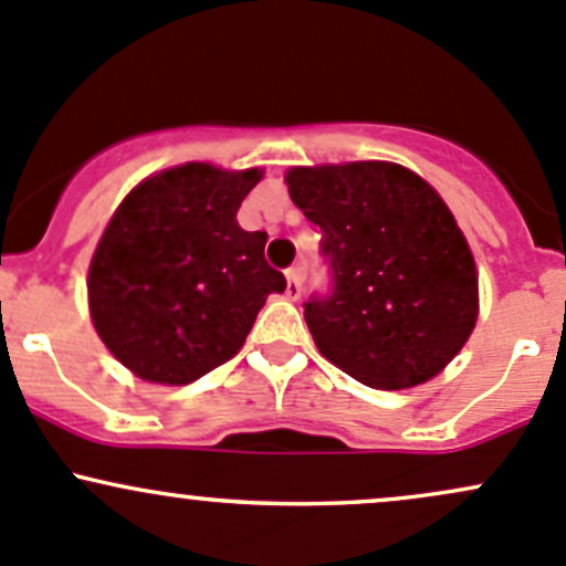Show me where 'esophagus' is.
<instances>
[{"label":"esophagus","instance_id":"34e87169","mask_svg":"<svg viewBox=\"0 0 566 566\" xmlns=\"http://www.w3.org/2000/svg\"><path fill=\"white\" fill-rule=\"evenodd\" d=\"M285 296L289 300H300L302 296V266H291L289 272H285Z\"/></svg>","mask_w":566,"mask_h":566}]
</instances>
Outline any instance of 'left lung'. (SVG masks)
<instances>
[{
	"mask_svg": "<svg viewBox=\"0 0 566 566\" xmlns=\"http://www.w3.org/2000/svg\"><path fill=\"white\" fill-rule=\"evenodd\" d=\"M294 205L321 227L329 291L305 302L318 350L373 388L434 378L478 318V272L451 210L388 161L294 167Z\"/></svg>",
	"mask_w": 566,
	"mask_h": 566,
	"instance_id": "1",
	"label": "left lung"
}]
</instances>
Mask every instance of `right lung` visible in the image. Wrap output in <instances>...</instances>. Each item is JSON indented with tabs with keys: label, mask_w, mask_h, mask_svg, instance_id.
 I'll return each instance as SVG.
<instances>
[{
	"label": "right lung",
	"mask_w": 566,
	"mask_h": 566,
	"mask_svg": "<svg viewBox=\"0 0 566 566\" xmlns=\"http://www.w3.org/2000/svg\"><path fill=\"white\" fill-rule=\"evenodd\" d=\"M259 169L184 164L143 180L107 223L88 270V305L102 343L150 382L202 378L245 343L283 272L264 259L266 234L237 210Z\"/></svg>",
	"instance_id": "obj_1"
}]
</instances>
